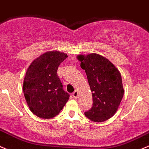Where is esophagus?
Listing matches in <instances>:
<instances>
[{"label":"esophagus","instance_id":"esophagus-1","mask_svg":"<svg viewBox=\"0 0 149 149\" xmlns=\"http://www.w3.org/2000/svg\"><path fill=\"white\" fill-rule=\"evenodd\" d=\"M73 96L74 98H77L78 96H79V93H78L77 91H75L73 93Z\"/></svg>","mask_w":149,"mask_h":149}]
</instances>
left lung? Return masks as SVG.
I'll list each match as a JSON object with an SVG mask.
<instances>
[{
    "label": "left lung",
    "mask_w": 149,
    "mask_h": 149,
    "mask_svg": "<svg viewBox=\"0 0 149 149\" xmlns=\"http://www.w3.org/2000/svg\"><path fill=\"white\" fill-rule=\"evenodd\" d=\"M77 58L86 73L93 96V106L85 116L94 122L109 119L118 110L124 93L119 70L99 54L79 55Z\"/></svg>",
    "instance_id": "obj_1"
}]
</instances>
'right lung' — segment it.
Here are the masks:
<instances>
[{"instance_id":"1","label":"right lung","mask_w":149,"mask_h":149,"mask_svg":"<svg viewBox=\"0 0 149 149\" xmlns=\"http://www.w3.org/2000/svg\"><path fill=\"white\" fill-rule=\"evenodd\" d=\"M67 57L60 51H48L35 59L27 69L23 93L30 110L39 118H54L69 99V93L63 90L57 75L59 65Z\"/></svg>"}]
</instances>
